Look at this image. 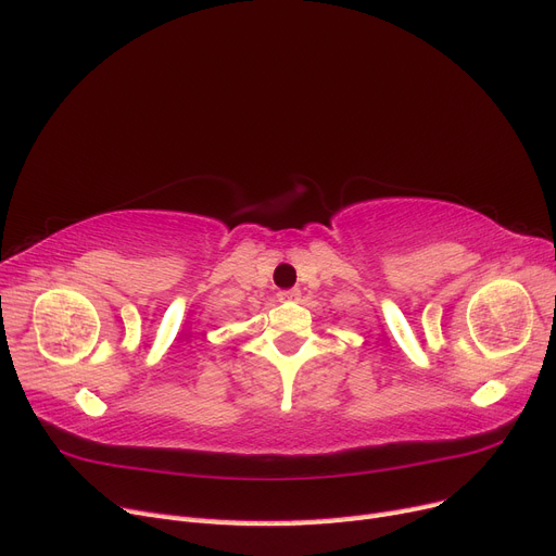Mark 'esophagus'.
Returning a JSON list of instances; mask_svg holds the SVG:
<instances>
[{"label": "esophagus", "mask_w": 556, "mask_h": 556, "mask_svg": "<svg viewBox=\"0 0 556 556\" xmlns=\"http://www.w3.org/2000/svg\"><path fill=\"white\" fill-rule=\"evenodd\" d=\"M280 301H296L301 296V290L299 288H292V290H282L280 294Z\"/></svg>", "instance_id": "34e87169"}]
</instances>
